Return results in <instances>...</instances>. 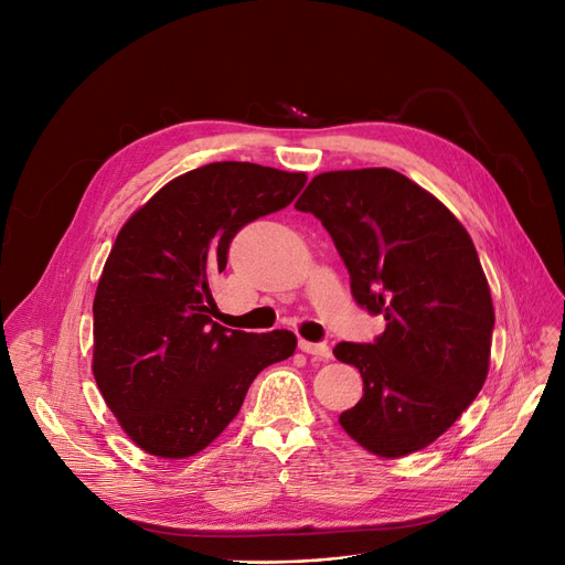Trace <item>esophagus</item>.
Here are the masks:
<instances>
[{"label":"esophagus","instance_id":"obj_1","mask_svg":"<svg viewBox=\"0 0 565 565\" xmlns=\"http://www.w3.org/2000/svg\"><path fill=\"white\" fill-rule=\"evenodd\" d=\"M300 350L307 352V354H313V358L318 360H330L332 358V350L330 345L320 341V343H311V341H300Z\"/></svg>","mask_w":565,"mask_h":565}]
</instances>
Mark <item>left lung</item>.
Segmentation results:
<instances>
[{"label": "left lung", "instance_id": "1", "mask_svg": "<svg viewBox=\"0 0 565 565\" xmlns=\"http://www.w3.org/2000/svg\"><path fill=\"white\" fill-rule=\"evenodd\" d=\"M295 207L332 235L354 302L387 320L373 343L334 348L364 380L339 424L382 458L426 449L479 396L490 366L494 309L469 233L387 167L318 173Z\"/></svg>", "mask_w": 565, "mask_h": 565}]
</instances>
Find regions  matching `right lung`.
I'll return each mask as SVG.
<instances>
[{
    "mask_svg": "<svg viewBox=\"0 0 565 565\" xmlns=\"http://www.w3.org/2000/svg\"><path fill=\"white\" fill-rule=\"evenodd\" d=\"M305 173L213 162L173 178L118 231L94 300V377L128 437L158 458L203 451L249 384L298 345L213 322L211 279L245 224L281 211Z\"/></svg>",
    "mask_w": 565,
    "mask_h": 565,
    "instance_id": "1",
    "label": "right lung"
}]
</instances>
